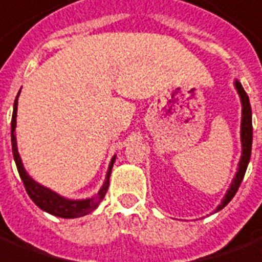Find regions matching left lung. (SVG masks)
I'll use <instances>...</instances> for the list:
<instances>
[{"mask_svg": "<svg viewBox=\"0 0 262 262\" xmlns=\"http://www.w3.org/2000/svg\"><path fill=\"white\" fill-rule=\"evenodd\" d=\"M234 87L239 93L240 101H242V127H240V139H242V157H240L239 165H237V172L234 175L229 189L226 191V194L221 201V204L216 207V212L222 210L225 205L228 204L236 194V191L239 189L242 180L245 178L246 169L250 162V156H251V144H253V123H251V106H250V100L247 93L245 92L243 86L237 80L234 82Z\"/></svg>", "mask_w": 262, "mask_h": 262, "instance_id": "8db88e82", "label": "left lung"}]
</instances>
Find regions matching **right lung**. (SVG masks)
<instances>
[{
    "mask_svg": "<svg viewBox=\"0 0 262 262\" xmlns=\"http://www.w3.org/2000/svg\"><path fill=\"white\" fill-rule=\"evenodd\" d=\"M20 93V92H19ZM17 93L16 98H15V104H13V114H12V122H11V141H12V152L13 160L16 162V168L20 179H22L25 189L28 191L29 197L32 199L33 203L37 205L38 208H41L42 211H46L48 214L55 215L59 218H79V216H84V215L90 214L92 211H94L98 207V204L101 203L104 195H105L108 186H110V176H111L112 166L115 162L116 156L112 157L108 170H106V176L104 183H102L101 189L98 190L96 195H93L90 199H84V200H69L62 197L55 191H52L48 187H44L40 183H37L36 180L32 179L29 175L25 166L22 164L20 156L17 152V144H16V136H15V127H16V111H17Z\"/></svg>",
    "mask_w": 262,
    "mask_h": 262,
    "instance_id": "right-lung-1",
    "label": "right lung"
}]
</instances>
